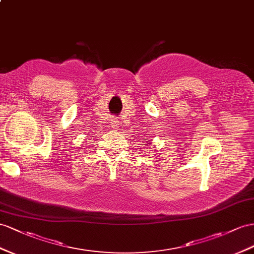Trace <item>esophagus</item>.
<instances>
[{"mask_svg": "<svg viewBox=\"0 0 254 254\" xmlns=\"http://www.w3.org/2000/svg\"><path fill=\"white\" fill-rule=\"evenodd\" d=\"M110 125H112V127H113L114 128H118V127H119V121L116 120V119H113L112 122H110Z\"/></svg>", "mask_w": 254, "mask_h": 254, "instance_id": "esophagus-1", "label": "esophagus"}]
</instances>
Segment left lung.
I'll list each match as a JSON object with an SVG mask.
<instances>
[{"mask_svg": "<svg viewBox=\"0 0 254 254\" xmlns=\"http://www.w3.org/2000/svg\"><path fill=\"white\" fill-rule=\"evenodd\" d=\"M146 144H148V142H146Z\"/></svg>", "mask_w": 254, "mask_h": 254, "instance_id": "obj_1", "label": "left lung"}]
</instances>
